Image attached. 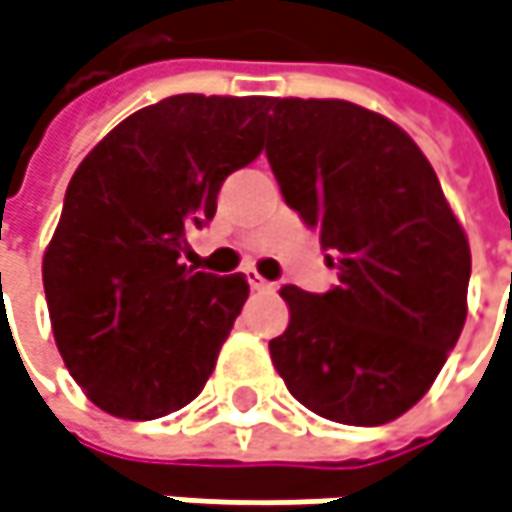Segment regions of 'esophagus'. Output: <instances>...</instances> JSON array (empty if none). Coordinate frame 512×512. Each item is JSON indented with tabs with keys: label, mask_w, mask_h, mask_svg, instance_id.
Segmentation results:
<instances>
[{
	"label": "esophagus",
	"mask_w": 512,
	"mask_h": 512,
	"mask_svg": "<svg viewBox=\"0 0 512 512\" xmlns=\"http://www.w3.org/2000/svg\"><path fill=\"white\" fill-rule=\"evenodd\" d=\"M247 283L253 291H274V283H268V280H262L256 271H247Z\"/></svg>",
	"instance_id": "obj_1"
}]
</instances>
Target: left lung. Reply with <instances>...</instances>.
Here are the masks:
<instances>
[{"label":"left lung","mask_w":512,"mask_h":512,"mask_svg":"<svg viewBox=\"0 0 512 512\" xmlns=\"http://www.w3.org/2000/svg\"><path fill=\"white\" fill-rule=\"evenodd\" d=\"M265 156L339 286H283L271 359L312 413L374 427L424 398L466 324L469 238L416 141L345 99H268Z\"/></svg>","instance_id":"1"}]
</instances>
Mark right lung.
<instances>
[{
    "instance_id": "obj_1",
    "label": "right lung",
    "mask_w": 512,
    "mask_h": 512,
    "mask_svg": "<svg viewBox=\"0 0 512 512\" xmlns=\"http://www.w3.org/2000/svg\"><path fill=\"white\" fill-rule=\"evenodd\" d=\"M268 96H167L73 173L43 253L58 353L99 410L150 421L191 404L250 286L182 265L224 179L262 153Z\"/></svg>"
}]
</instances>
